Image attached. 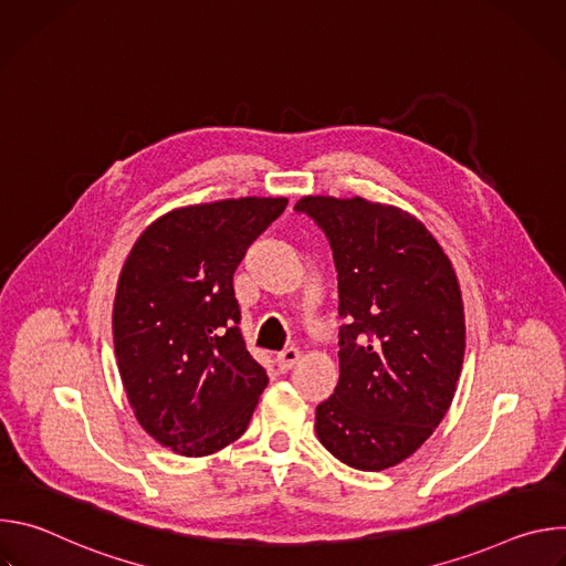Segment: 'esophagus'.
<instances>
[{
  "instance_id": "34e87169",
  "label": "esophagus",
  "mask_w": 566,
  "mask_h": 566,
  "mask_svg": "<svg viewBox=\"0 0 566 566\" xmlns=\"http://www.w3.org/2000/svg\"><path fill=\"white\" fill-rule=\"evenodd\" d=\"M297 360H300V349H295V347H289V349H284L282 354H277V367H280V371H291Z\"/></svg>"
}]
</instances>
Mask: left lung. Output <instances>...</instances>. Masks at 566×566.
<instances>
[{
  "label": "left lung",
  "mask_w": 566,
  "mask_h": 566,
  "mask_svg": "<svg viewBox=\"0 0 566 566\" xmlns=\"http://www.w3.org/2000/svg\"><path fill=\"white\" fill-rule=\"evenodd\" d=\"M295 212L329 239L345 319L340 378L315 410V434L352 468H391L428 441L457 391L465 319L454 269L394 206L304 197Z\"/></svg>",
  "instance_id": "8db88e82"
}]
</instances>
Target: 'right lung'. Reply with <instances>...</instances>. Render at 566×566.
<instances>
[{"label": "right lung", "mask_w": 566, "mask_h": 566, "mask_svg": "<svg viewBox=\"0 0 566 566\" xmlns=\"http://www.w3.org/2000/svg\"><path fill=\"white\" fill-rule=\"evenodd\" d=\"M289 199L241 197L158 217L114 297V349L134 417L160 446L206 457L247 432L266 369L239 332L232 275Z\"/></svg>", "instance_id": "1"}]
</instances>
